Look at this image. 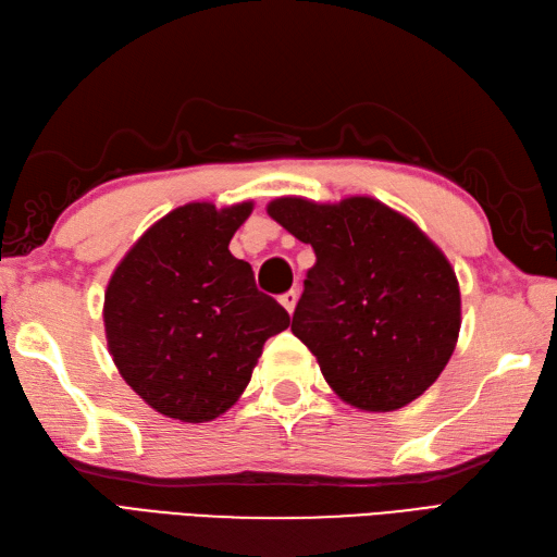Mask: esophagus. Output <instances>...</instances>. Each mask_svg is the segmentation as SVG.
<instances>
[{"mask_svg": "<svg viewBox=\"0 0 557 557\" xmlns=\"http://www.w3.org/2000/svg\"><path fill=\"white\" fill-rule=\"evenodd\" d=\"M278 300H281V305H283V307H286L288 314H293V311H295V305H297V293H295V290L283 293V295L278 297Z\"/></svg>", "mask_w": 557, "mask_h": 557, "instance_id": "34e87169", "label": "esophagus"}]
</instances>
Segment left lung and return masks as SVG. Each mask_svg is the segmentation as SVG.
<instances>
[{
	"label": "left lung",
	"instance_id": "left-lung-1",
	"mask_svg": "<svg viewBox=\"0 0 557 557\" xmlns=\"http://www.w3.org/2000/svg\"><path fill=\"white\" fill-rule=\"evenodd\" d=\"M267 212L314 248L290 331L335 395L377 413L423 395L460 331V290L444 252L409 216L369 196H286Z\"/></svg>",
	"mask_w": 557,
	"mask_h": 557
}]
</instances>
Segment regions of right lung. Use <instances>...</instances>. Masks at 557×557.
Returning a JSON list of instances; mask_svg holds the SVG:
<instances>
[{
  "label": "right lung",
  "instance_id": "add662e5",
  "mask_svg": "<svg viewBox=\"0 0 557 557\" xmlns=\"http://www.w3.org/2000/svg\"><path fill=\"white\" fill-rule=\"evenodd\" d=\"M252 202H188L122 257L106 288L108 351L125 383L158 413L208 423L248 387L262 347L290 317L228 252Z\"/></svg>",
  "mask_w": 557,
  "mask_h": 557
}]
</instances>
